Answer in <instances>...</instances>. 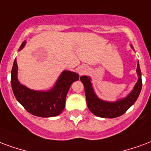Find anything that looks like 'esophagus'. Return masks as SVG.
I'll list each match as a JSON object with an SVG mask.
<instances>
[{
	"label": "esophagus",
	"instance_id": "1",
	"mask_svg": "<svg viewBox=\"0 0 151 151\" xmlns=\"http://www.w3.org/2000/svg\"><path fill=\"white\" fill-rule=\"evenodd\" d=\"M86 68H80V70H79V71H80V75H83L85 71H86Z\"/></svg>",
	"mask_w": 151,
	"mask_h": 151
}]
</instances>
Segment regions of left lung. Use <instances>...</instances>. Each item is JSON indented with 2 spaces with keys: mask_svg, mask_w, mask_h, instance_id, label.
Listing matches in <instances>:
<instances>
[{
  "mask_svg": "<svg viewBox=\"0 0 151 151\" xmlns=\"http://www.w3.org/2000/svg\"><path fill=\"white\" fill-rule=\"evenodd\" d=\"M131 47L133 48L132 46ZM137 74L138 76V80L132 92L126 97L119 99L115 102H109L101 100L96 95L94 90L92 88L91 78L86 76L80 77V80L84 87L87 105L89 110L96 116L104 118H114L124 114L135 103L141 92L142 82V73L138 63L137 66Z\"/></svg>",
  "mask_w": 151,
  "mask_h": 151,
  "instance_id": "obj_1",
  "label": "left lung"
}]
</instances>
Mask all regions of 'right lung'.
<instances>
[{
  "label": "right lung",
  "instance_id": "obj_1",
  "mask_svg": "<svg viewBox=\"0 0 151 151\" xmlns=\"http://www.w3.org/2000/svg\"><path fill=\"white\" fill-rule=\"evenodd\" d=\"M24 41L19 50L26 45ZM79 80V75L70 71H63L55 86L48 91H35L21 84L17 80V64L15 59L11 71V86L17 101L27 112L41 117L55 116L64 109L66 96L71 83Z\"/></svg>",
  "mask_w": 151,
  "mask_h": 151
}]
</instances>
